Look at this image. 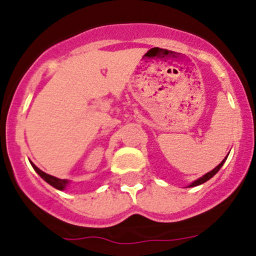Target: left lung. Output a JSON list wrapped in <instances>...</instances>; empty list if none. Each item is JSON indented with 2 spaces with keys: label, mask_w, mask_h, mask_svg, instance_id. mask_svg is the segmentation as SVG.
I'll use <instances>...</instances> for the list:
<instances>
[{
  "label": "left lung",
  "mask_w": 256,
  "mask_h": 256,
  "mask_svg": "<svg viewBox=\"0 0 256 256\" xmlns=\"http://www.w3.org/2000/svg\"><path fill=\"white\" fill-rule=\"evenodd\" d=\"M226 158H224V160H222V162H220V164H219V165L216 167V168H213V170H212V171H210V172H208V173H206V174H204V176H202V177H201V178H198V180L192 182V183L189 185V188H192V186H198V185H200V184H204V183H206V182H207V180H210V178H212V177H213V176H214V174H216V172H218L220 168H222V165H224V162H225V160H226Z\"/></svg>",
  "instance_id": "left-lung-1"
}]
</instances>
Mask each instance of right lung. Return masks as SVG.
Listing matches in <instances>:
<instances>
[{"label": "right lung", "mask_w": 256, "mask_h": 256, "mask_svg": "<svg viewBox=\"0 0 256 256\" xmlns=\"http://www.w3.org/2000/svg\"><path fill=\"white\" fill-rule=\"evenodd\" d=\"M30 162H31V161H30ZM31 165H32V167H34V171H36V172L38 173V174H40V177H42V178L44 179V180L46 182V183L50 184L52 186H54L55 189H58V190H64V188L67 186V184H68V180H67V179H58V178H56V177H54V176H50V174H48V173L40 171V170L38 168L37 166H34V164L31 162Z\"/></svg>", "instance_id": "obj_1"}]
</instances>
